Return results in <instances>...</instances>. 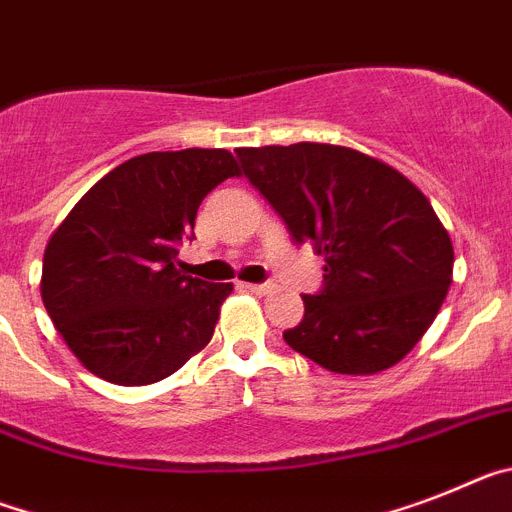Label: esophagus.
Masks as SVG:
<instances>
[{
	"instance_id": "obj_1",
	"label": "esophagus",
	"mask_w": 512,
	"mask_h": 512,
	"mask_svg": "<svg viewBox=\"0 0 512 512\" xmlns=\"http://www.w3.org/2000/svg\"><path fill=\"white\" fill-rule=\"evenodd\" d=\"M242 288L244 291H250V293H255V296H265V293H270V283H242Z\"/></svg>"
}]
</instances>
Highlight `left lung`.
Masks as SVG:
<instances>
[{"label":"left lung","mask_w":512,"mask_h":512,"mask_svg":"<svg viewBox=\"0 0 512 512\" xmlns=\"http://www.w3.org/2000/svg\"><path fill=\"white\" fill-rule=\"evenodd\" d=\"M237 157L291 237L324 255V291L301 296L304 319L283 340L345 376L397 366L453 281L451 237L422 190L350 146H242Z\"/></svg>","instance_id":"1"}]
</instances>
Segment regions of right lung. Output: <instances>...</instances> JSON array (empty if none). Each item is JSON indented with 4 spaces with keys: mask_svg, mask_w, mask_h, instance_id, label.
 Returning <instances> with one entry per match:
<instances>
[{
    "mask_svg": "<svg viewBox=\"0 0 512 512\" xmlns=\"http://www.w3.org/2000/svg\"><path fill=\"white\" fill-rule=\"evenodd\" d=\"M239 175L226 149L149 151L97 180L53 231L43 306L87 371L154 384L211 342L234 286L185 275L177 247L203 198Z\"/></svg>",
    "mask_w": 512,
    "mask_h": 512,
    "instance_id": "obj_1",
    "label": "right lung"
}]
</instances>
